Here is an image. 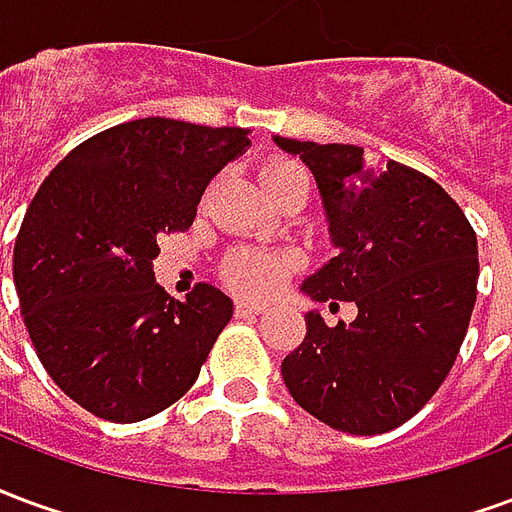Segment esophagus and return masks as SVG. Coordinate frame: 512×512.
<instances>
[{
  "mask_svg": "<svg viewBox=\"0 0 512 512\" xmlns=\"http://www.w3.org/2000/svg\"><path fill=\"white\" fill-rule=\"evenodd\" d=\"M263 312H266V307H263V304H255V301L241 299L238 304H235V315H241V318H249V315H263Z\"/></svg>",
  "mask_w": 512,
  "mask_h": 512,
  "instance_id": "esophagus-1",
  "label": "esophagus"
}]
</instances>
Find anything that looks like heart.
<instances>
[{
  "instance_id": "obj_1",
  "label": "heart",
  "mask_w": 512,
  "mask_h": 512,
  "mask_svg": "<svg viewBox=\"0 0 512 512\" xmlns=\"http://www.w3.org/2000/svg\"><path fill=\"white\" fill-rule=\"evenodd\" d=\"M301 180L307 183V175L299 164L293 161H268L266 167L260 169V183L263 189L274 191L285 183ZM288 257L271 255V252H260V249H235L233 255H227L222 263V279L238 293L246 296H271L274 290L282 285V279L288 277L290 271Z\"/></svg>"
}]
</instances>
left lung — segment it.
Masks as SVG:
<instances>
[{
	"mask_svg": "<svg viewBox=\"0 0 512 512\" xmlns=\"http://www.w3.org/2000/svg\"><path fill=\"white\" fill-rule=\"evenodd\" d=\"M315 175L337 257L304 279L312 301H354V323L307 334L282 359L285 386L329 428L376 436L403 425L455 365L477 299V235L428 175L367 161L356 145L274 139Z\"/></svg>",
	"mask_w": 512,
	"mask_h": 512,
	"instance_id": "obj_1",
	"label": "left lung"
}]
</instances>
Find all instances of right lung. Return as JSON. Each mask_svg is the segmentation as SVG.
I'll list each match as a JSON object with an SVG mask.
<instances>
[{
	"label": "right lung",
	"instance_id": "obj_1",
	"mask_svg": "<svg viewBox=\"0 0 512 512\" xmlns=\"http://www.w3.org/2000/svg\"><path fill=\"white\" fill-rule=\"evenodd\" d=\"M246 147V128L142 117L73 147L35 194L13 252L21 315L46 373L95 417L139 422L172 406L233 318L205 282L169 299L153 260Z\"/></svg>",
	"mask_w": 512,
	"mask_h": 512
}]
</instances>
